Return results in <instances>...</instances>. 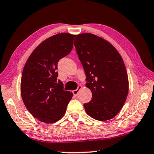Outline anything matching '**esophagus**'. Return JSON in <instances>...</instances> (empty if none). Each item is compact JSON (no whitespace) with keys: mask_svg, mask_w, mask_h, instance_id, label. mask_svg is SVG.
I'll return each mask as SVG.
<instances>
[{"mask_svg":"<svg viewBox=\"0 0 154 154\" xmlns=\"http://www.w3.org/2000/svg\"><path fill=\"white\" fill-rule=\"evenodd\" d=\"M82 85H79V86H78V88H77L76 90H75L72 91V93H73V95L75 96H77L78 95V93H79V90H80L81 89H82Z\"/></svg>","mask_w":154,"mask_h":154,"instance_id":"obj_1","label":"esophagus"}]
</instances>
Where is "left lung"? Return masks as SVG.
Segmentation results:
<instances>
[{
    "label": "left lung",
    "mask_w": 154,
    "mask_h": 154,
    "mask_svg": "<svg viewBox=\"0 0 154 154\" xmlns=\"http://www.w3.org/2000/svg\"><path fill=\"white\" fill-rule=\"evenodd\" d=\"M92 98L85 103L91 118L109 120L117 116L126 102L129 83L126 66L116 48L103 38L91 33L77 35L74 41Z\"/></svg>",
    "instance_id": "obj_1"
}]
</instances>
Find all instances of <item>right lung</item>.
Instances as JSON below:
<instances>
[{
    "label": "right lung",
    "mask_w": 154,
    "mask_h": 154,
    "mask_svg": "<svg viewBox=\"0 0 154 154\" xmlns=\"http://www.w3.org/2000/svg\"><path fill=\"white\" fill-rule=\"evenodd\" d=\"M74 35L59 33L41 43L24 65L21 79V95L26 107L38 120L55 123L66 113L72 93L57 82L58 62L72 49Z\"/></svg>",
    "instance_id": "add662e5"
}]
</instances>
